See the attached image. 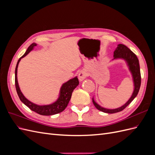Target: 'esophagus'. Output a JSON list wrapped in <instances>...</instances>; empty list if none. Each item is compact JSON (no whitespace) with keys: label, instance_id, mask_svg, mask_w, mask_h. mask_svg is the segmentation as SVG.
<instances>
[{"label":"esophagus","instance_id":"1","mask_svg":"<svg viewBox=\"0 0 155 155\" xmlns=\"http://www.w3.org/2000/svg\"><path fill=\"white\" fill-rule=\"evenodd\" d=\"M88 76V74L85 70H81L78 74V78L80 81H83Z\"/></svg>","mask_w":155,"mask_h":155}]
</instances>
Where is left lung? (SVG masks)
Wrapping results in <instances>:
<instances>
[{"label": "left lung", "mask_w": 155, "mask_h": 155, "mask_svg": "<svg viewBox=\"0 0 155 155\" xmlns=\"http://www.w3.org/2000/svg\"><path fill=\"white\" fill-rule=\"evenodd\" d=\"M123 59L127 63L130 72L132 74L133 82H134V91L132 96L130 97V99L127 101L126 104L121 107L117 108L114 109H108L101 107L98 105L97 103L92 98V102L94 106L96 107V109L100 111H102L105 113L113 114L116 112H118L121 110H123L126 107H127L132 101L136 96H137L139 92L140 85H141V74H140V64L139 61L136 55L132 51H131L129 48L122 44H119L118 47L116 48L114 51V59Z\"/></svg>", "instance_id": "1"}]
</instances>
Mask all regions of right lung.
<instances>
[{"instance_id":"obj_1","label":"right lung","mask_w":155,"mask_h":155,"mask_svg":"<svg viewBox=\"0 0 155 155\" xmlns=\"http://www.w3.org/2000/svg\"><path fill=\"white\" fill-rule=\"evenodd\" d=\"M35 46H37L36 43H32L29 47L28 48L25 54L23 55L21 58H20V59H18L17 61L15 73V83L17 94L18 97H19V99L23 104L26 105L28 107H29L31 110L37 112V114L44 116H50L58 114L59 112H61L62 111H63L65 109V108L67 107L69 101L70 100V98H71L73 91L79 85L78 79L77 77H75L73 79H70L67 82L63 83L60 89V93L58 99L57 100V101L53 103V104L46 105H38L31 102L28 100H27L25 97V96L22 94V93L20 90L19 86H18L17 76V68L21 59L25 57L30 51L34 50Z\"/></svg>"}]
</instances>
